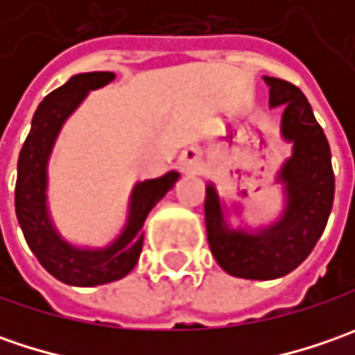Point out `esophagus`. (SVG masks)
Wrapping results in <instances>:
<instances>
[{
  "instance_id": "1",
  "label": "esophagus",
  "mask_w": 355,
  "mask_h": 355,
  "mask_svg": "<svg viewBox=\"0 0 355 355\" xmlns=\"http://www.w3.org/2000/svg\"><path fill=\"white\" fill-rule=\"evenodd\" d=\"M180 164H182V168L185 171L196 173L199 170V166H201V152H199V148H187L184 154L180 156Z\"/></svg>"
}]
</instances>
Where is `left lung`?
I'll return each mask as SVG.
<instances>
[{
	"instance_id": "left-lung-1",
	"label": "left lung",
	"mask_w": 355,
	"mask_h": 355,
	"mask_svg": "<svg viewBox=\"0 0 355 355\" xmlns=\"http://www.w3.org/2000/svg\"><path fill=\"white\" fill-rule=\"evenodd\" d=\"M270 106H284L280 132L293 156L279 173L286 205L277 223L257 233L229 229L211 184L205 187L207 241L219 266L239 279L270 280L288 275L312 252L334 203V170L326 134L312 106L293 83L265 76Z\"/></svg>"
}]
</instances>
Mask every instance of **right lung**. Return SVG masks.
<instances>
[{"label":"right lung","mask_w":355,"mask_h":355,"mask_svg":"<svg viewBox=\"0 0 355 355\" xmlns=\"http://www.w3.org/2000/svg\"><path fill=\"white\" fill-rule=\"evenodd\" d=\"M110 80H114V73H80L47 94L35 110L31 132L17 162L15 213L25 241L47 272L73 286H96L128 275L142 252V227L148 213L180 178L178 171H170L157 180L136 184L130 198L128 223L120 237L104 249H78L59 235L47 211L49 156L62 122L90 90L101 89Z\"/></svg>","instance_id":"1"}]
</instances>
